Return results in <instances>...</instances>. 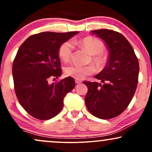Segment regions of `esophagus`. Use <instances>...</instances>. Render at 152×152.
Listing matches in <instances>:
<instances>
[{
  "mask_svg": "<svg viewBox=\"0 0 152 152\" xmlns=\"http://www.w3.org/2000/svg\"><path fill=\"white\" fill-rule=\"evenodd\" d=\"M75 82H76V84H78V83H81L82 81H81V80H79V79H75Z\"/></svg>",
  "mask_w": 152,
  "mask_h": 152,
  "instance_id": "esophagus-1",
  "label": "esophagus"
}]
</instances>
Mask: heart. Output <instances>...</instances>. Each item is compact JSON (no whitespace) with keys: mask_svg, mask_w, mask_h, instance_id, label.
Returning a JSON list of instances; mask_svg holds the SVG:
<instances>
[{"mask_svg":"<svg viewBox=\"0 0 152 152\" xmlns=\"http://www.w3.org/2000/svg\"><path fill=\"white\" fill-rule=\"evenodd\" d=\"M78 44L84 48L90 55L93 56L92 61L96 66L97 69H102L107 63L108 57L106 54L102 53L105 49L104 43L99 38L93 36H87L78 41ZM73 46L71 42L66 41L61 45L58 49L59 57L64 61H68L71 58L72 54ZM95 71L94 66H81L78 64H71L66 66L64 72L66 76L76 78L83 79L86 76L92 74Z\"/></svg>","mask_w":152,"mask_h":152,"instance_id":"b5f03b06","label":"heart"}]
</instances>
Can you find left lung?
Listing matches in <instances>:
<instances>
[{
    "instance_id": "left-lung-1",
    "label": "left lung",
    "mask_w": 152,
    "mask_h": 152,
    "mask_svg": "<svg viewBox=\"0 0 152 152\" xmlns=\"http://www.w3.org/2000/svg\"><path fill=\"white\" fill-rule=\"evenodd\" d=\"M91 33L105 42L109 57L104 69L94 76L102 83L83 81L88 89L85 104L94 116L110 119L121 114L133 98L138 83L139 61L132 45L120 33L109 29Z\"/></svg>"
}]
</instances>
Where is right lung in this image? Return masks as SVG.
<instances>
[{"label":"right lung","instance_id":"1","mask_svg":"<svg viewBox=\"0 0 152 152\" xmlns=\"http://www.w3.org/2000/svg\"><path fill=\"white\" fill-rule=\"evenodd\" d=\"M77 34L39 33L28 38L19 48L12 69L15 92L20 105L33 117L48 120L56 116L63 109L64 97L74 88L72 77L52 83L49 79L61 76L59 47Z\"/></svg>","mask_w":152,"mask_h":152}]
</instances>
